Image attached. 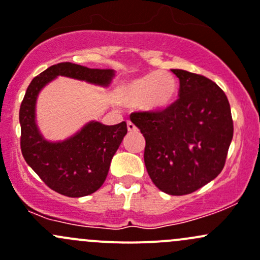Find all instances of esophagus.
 Wrapping results in <instances>:
<instances>
[{
	"label": "esophagus",
	"instance_id": "34e87169",
	"mask_svg": "<svg viewBox=\"0 0 260 260\" xmlns=\"http://www.w3.org/2000/svg\"><path fill=\"white\" fill-rule=\"evenodd\" d=\"M127 128H128V131H129V132H135V131H137V127H136V125L133 124L131 120H128V122H127Z\"/></svg>",
	"mask_w": 260,
	"mask_h": 260
}]
</instances>
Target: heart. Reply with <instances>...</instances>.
Here are the masks:
<instances>
[{
  "label": "heart",
  "mask_w": 260,
  "mask_h": 260,
  "mask_svg": "<svg viewBox=\"0 0 260 260\" xmlns=\"http://www.w3.org/2000/svg\"><path fill=\"white\" fill-rule=\"evenodd\" d=\"M177 90V80L171 73L156 70L123 84L118 99L128 106L140 103L146 111H162L174 103Z\"/></svg>",
  "instance_id": "1"
}]
</instances>
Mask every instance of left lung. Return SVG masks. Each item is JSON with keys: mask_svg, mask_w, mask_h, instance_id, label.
Instances as JSON below:
<instances>
[{"mask_svg": "<svg viewBox=\"0 0 260 260\" xmlns=\"http://www.w3.org/2000/svg\"><path fill=\"white\" fill-rule=\"evenodd\" d=\"M179 99L162 111L135 112L146 140L145 165L152 182L169 195L193 192L224 169L233 140L232 111L217 84L204 75L172 69Z\"/></svg>", "mask_w": 260, "mask_h": 260, "instance_id": "8db88e82", "label": "left lung"}]
</instances>
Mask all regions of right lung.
I'll return each mask as SVG.
<instances>
[{
  "instance_id": "right-lung-1",
  "label": "right lung",
  "mask_w": 260,
  "mask_h": 260,
  "mask_svg": "<svg viewBox=\"0 0 260 260\" xmlns=\"http://www.w3.org/2000/svg\"><path fill=\"white\" fill-rule=\"evenodd\" d=\"M59 75L108 86L114 72L59 62L34 78L20 107V143L26 164L51 190L81 198L95 192L106 181L112 158L127 135V123L106 125L90 122L62 142L46 141L35 122L36 99L41 89Z\"/></svg>"
}]
</instances>
